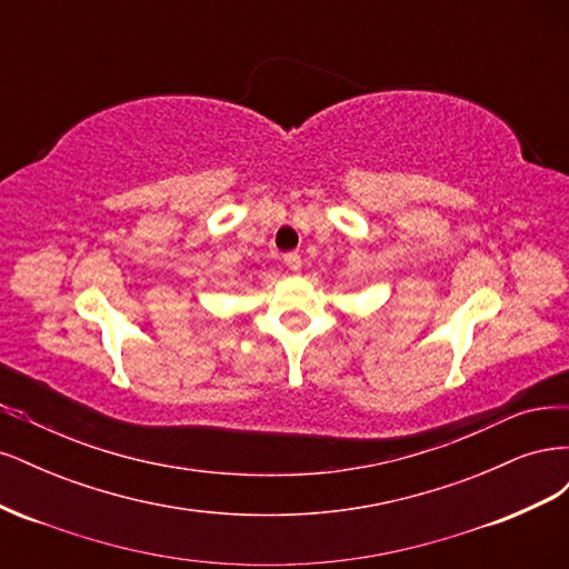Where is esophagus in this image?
I'll return each instance as SVG.
<instances>
[{"label":"esophagus","instance_id":"obj_1","mask_svg":"<svg viewBox=\"0 0 569 569\" xmlns=\"http://www.w3.org/2000/svg\"><path fill=\"white\" fill-rule=\"evenodd\" d=\"M284 266H287L291 272H299V270H301V256H299L297 251L284 253Z\"/></svg>","mask_w":569,"mask_h":569}]
</instances>
